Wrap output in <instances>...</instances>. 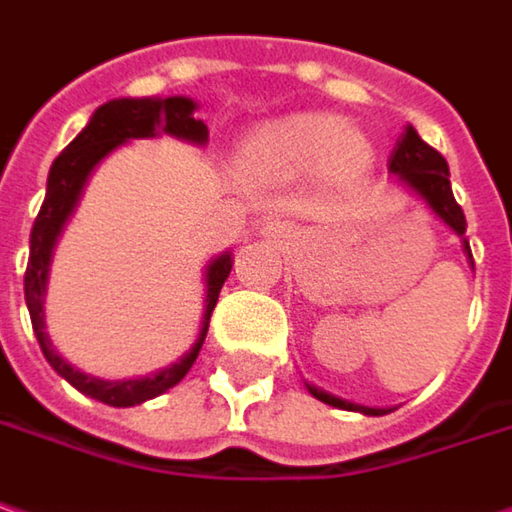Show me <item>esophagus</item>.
Segmentation results:
<instances>
[{"label": "esophagus", "mask_w": 512, "mask_h": 512, "mask_svg": "<svg viewBox=\"0 0 512 512\" xmlns=\"http://www.w3.org/2000/svg\"><path fill=\"white\" fill-rule=\"evenodd\" d=\"M263 234H266L269 240H284V237H292V226L284 223V220H269V223L263 226Z\"/></svg>", "instance_id": "obj_1"}]
</instances>
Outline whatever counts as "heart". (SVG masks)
<instances>
[{
    "label": "heart",
    "mask_w": 512,
    "mask_h": 512,
    "mask_svg": "<svg viewBox=\"0 0 512 512\" xmlns=\"http://www.w3.org/2000/svg\"><path fill=\"white\" fill-rule=\"evenodd\" d=\"M246 162L275 173H307L324 165L336 176L365 167L371 150L356 130L342 127L333 115L295 112L260 124L243 144Z\"/></svg>",
    "instance_id": "b5f03b06"
}]
</instances>
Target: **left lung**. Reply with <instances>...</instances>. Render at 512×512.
<instances>
[{
  "mask_svg": "<svg viewBox=\"0 0 512 512\" xmlns=\"http://www.w3.org/2000/svg\"><path fill=\"white\" fill-rule=\"evenodd\" d=\"M388 170L406 185L411 194H417L429 208H432V214H435L440 223H446V226L461 237L464 255L466 260H469V266H472L469 240L464 237L466 217L464 211H461V205H458L455 196H452L449 165H446V159L437 153L435 147H429L423 138L417 136V130H414L411 124L403 130V136L397 141V147H394V153H391V159H388ZM472 269H475V266H472ZM304 385H307V391H310L316 400H321V403H327V406L333 408L362 411V414H368V417H382V414L394 411V408H371L359 406V403H350V400H342V397H336V394L318 388L313 382H304Z\"/></svg>",
  "mask_w": 512,
  "mask_h": 512,
  "instance_id": "1",
  "label": "left lung"
}]
</instances>
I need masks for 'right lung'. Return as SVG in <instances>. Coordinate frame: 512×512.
Returning <instances> with one entry per match:
<instances>
[{
	"instance_id": "1",
	"label": "right lung",
	"mask_w": 512,
	"mask_h": 512,
	"mask_svg": "<svg viewBox=\"0 0 512 512\" xmlns=\"http://www.w3.org/2000/svg\"><path fill=\"white\" fill-rule=\"evenodd\" d=\"M196 101L185 95H173V98H115L98 106L89 118V124L77 133V138L54 159V165L48 170V185L43 208L34 220L31 228V255H28V269H25V304L31 313L34 324V336L43 347V356L48 365L63 376L69 385H75L80 394L106 403L115 408H130L138 403H147L159 394H165L167 388H173L176 382H182L185 374L191 371V365L199 356V347L205 342L208 333V321L217 307L220 289L226 284L228 272L234 257L231 252L211 257L205 266V310H202V327L196 336L194 347L173 365H167L162 371L136 379H101V376L86 374L75 365H69L60 350L54 347L51 336L46 330V286L48 269H51V257L54 246L63 234V228L69 223V217L75 214L77 202L83 196V188L92 176V170L104 162L112 150H118L121 144L133 141V138H153V136H173L182 141H191L196 147H202L208 141V127L205 121L194 118Z\"/></svg>"
}]
</instances>
